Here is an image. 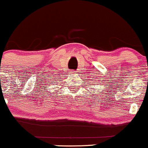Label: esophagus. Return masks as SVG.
<instances>
[{"label": "esophagus", "instance_id": "1", "mask_svg": "<svg viewBox=\"0 0 148 148\" xmlns=\"http://www.w3.org/2000/svg\"><path fill=\"white\" fill-rule=\"evenodd\" d=\"M71 72V73H73V74H74V73H75V71H74V70H73V71H70Z\"/></svg>", "mask_w": 148, "mask_h": 148}]
</instances>
